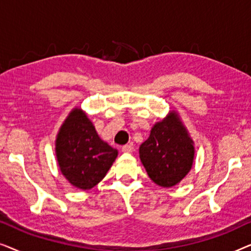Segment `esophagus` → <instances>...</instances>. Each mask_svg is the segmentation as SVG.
Listing matches in <instances>:
<instances>
[{"label":"esophagus","mask_w":251,"mask_h":251,"mask_svg":"<svg viewBox=\"0 0 251 251\" xmlns=\"http://www.w3.org/2000/svg\"><path fill=\"white\" fill-rule=\"evenodd\" d=\"M133 151V147L131 144H126V145L122 146V152L123 153H131Z\"/></svg>","instance_id":"obj_1"}]
</instances>
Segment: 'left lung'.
<instances>
[{
	"mask_svg": "<svg viewBox=\"0 0 251 251\" xmlns=\"http://www.w3.org/2000/svg\"><path fill=\"white\" fill-rule=\"evenodd\" d=\"M195 147L176 111H170L151 129L139 147V159L147 175L161 187L179 184L194 162Z\"/></svg>",
	"mask_w": 251,
	"mask_h": 251,
	"instance_id": "8db88e82",
	"label": "left lung"
}]
</instances>
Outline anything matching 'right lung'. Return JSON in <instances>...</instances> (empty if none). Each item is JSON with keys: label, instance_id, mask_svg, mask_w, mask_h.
Here are the masks:
<instances>
[{"label": "right lung", "instance_id": "obj_1", "mask_svg": "<svg viewBox=\"0 0 251 251\" xmlns=\"http://www.w3.org/2000/svg\"><path fill=\"white\" fill-rule=\"evenodd\" d=\"M54 144L61 175L72 186L83 191L95 187L106 176L119 153L98 136L80 107L72 109L65 119Z\"/></svg>", "mask_w": 251, "mask_h": 251}]
</instances>
